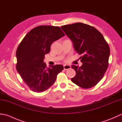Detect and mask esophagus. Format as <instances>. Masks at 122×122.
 <instances>
[{
  "mask_svg": "<svg viewBox=\"0 0 122 122\" xmlns=\"http://www.w3.org/2000/svg\"><path fill=\"white\" fill-rule=\"evenodd\" d=\"M63 67H64V69L65 70H67L70 69L71 68V66L70 65H64Z\"/></svg>",
  "mask_w": 122,
  "mask_h": 122,
  "instance_id": "34e87169",
  "label": "esophagus"
}]
</instances>
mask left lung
<instances>
[{
  "label": "left lung",
  "instance_id": "left-lung-1",
  "mask_svg": "<svg viewBox=\"0 0 122 122\" xmlns=\"http://www.w3.org/2000/svg\"><path fill=\"white\" fill-rule=\"evenodd\" d=\"M71 40L74 50L79 54L81 66L72 65L76 75L71 81L83 89L97 85L103 78L108 66L109 46L103 35L94 27L78 22L61 26Z\"/></svg>",
  "mask_w": 122,
  "mask_h": 122
}]
</instances>
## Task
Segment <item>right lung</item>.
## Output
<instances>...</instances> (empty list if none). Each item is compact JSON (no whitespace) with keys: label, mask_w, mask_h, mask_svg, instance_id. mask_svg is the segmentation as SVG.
I'll list each match as a JSON object with an SVG mask.
<instances>
[{"label":"right lung","mask_w":122,"mask_h":122,"mask_svg":"<svg viewBox=\"0 0 122 122\" xmlns=\"http://www.w3.org/2000/svg\"><path fill=\"white\" fill-rule=\"evenodd\" d=\"M64 36L59 27L40 25L31 30L18 46L17 70L32 91L41 93L48 89L63 70L60 64L48 68L43 59L52 43Z\"/></svg>","instance_id":"add662e5"}]
</instances>
